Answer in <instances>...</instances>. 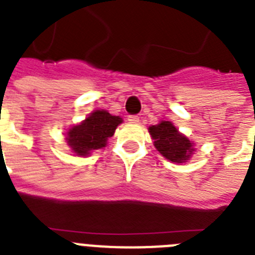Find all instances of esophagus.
Wrapping results in <instances>:
<instances>
[{
  "instance_id": "esophagus-1",
  "label": "esophagus",
  "mask_w": 255,
  "mask_h": 255,
  "mask_svg": "<svg viewBox=\"0 0 255 255\" xmlns=\"http://www.w3.org/2000/svg\"><path fill=\"white\" fill-rule=\"evenodd\" d=\"M128 121H129L130 124H139V117L135 116V115H131V116L128 117Z\"/></svg>"
}]
</instances>
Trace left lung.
<instances>
[{"label":"left lung","instance_id":"8db88e82","mask_svg":"<svg viewBox=\"0 0 255 255\" xmlns=\"http://www.w3.org/2000/svg\"><path fill=\"white\" fill-rule=\"evenodd\" d=\"M155 149L173 163H185L194 154V143L181 134L171 121H161L148 128Z\"/></svg>","mask_w":255,"mask_h":255}]
</instances>
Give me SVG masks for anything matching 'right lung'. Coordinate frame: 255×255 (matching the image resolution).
Here are the masks:
<instances>
[{
  "mask_svg": "<svg viewBox=\"0 0 255 255\" xmlns=\"http://www.w3.org/2000/svg\"><path fill=\"white\" fill-rule=\"evenodd\" d=\"M121 123L120 116H112L106 110H96L85 120L67 130V145L78 157H88L93 150L106 147L108 138L115 134Z\"/></svg>",
  "mask_w": 255,
  "mask_h": 255,
  "instance_id": "obj_1",
  "label": "right lung"
}]
</instances>
